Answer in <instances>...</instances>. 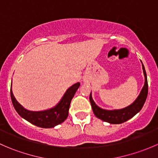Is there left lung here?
Returning <instances> with one entry per match:
<instances>
[{
  "label": "left lung",
  "mask_w": 158,
  "mask_h": 158,
  "mask_svg": "<svg viewBox=\"0 0 158 158\" xmlns=\"http://www.w3.org/2000/svg\"><path fill=\"white\" fill-rule=\"evenodd\" d=\"M141 63H142V62H141ZM142 69L144 76V86H143L139 95L135 99V101L132 104H131L130 106H127L124 109L114 110H106L102 109V108L98 107L95 104L93 98H92V92H91L89 100H90L92 111H93L94 114L98 118L101 119V120L104 121L106 122H109L110 124H122L129 120L131 118H133L137 113L141 111L146 101L148 92L147 74H146V71L143 63Z\"/></svg>",
  "instance_id": "left-lung-1"
}]
</instances>
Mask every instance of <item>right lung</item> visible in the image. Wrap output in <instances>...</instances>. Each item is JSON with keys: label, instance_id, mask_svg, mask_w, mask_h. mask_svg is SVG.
I'll use <instances>...</instances> for the list:
<instances>
[{"label": "right lung", "instance_id": "right-lung-1", "mask_svg": "<svg viewBox=\"0 0 158 158\" xmlns=\"http://www.w3.org/2000/svg\"><path fill=\"white\" fill-rule=\"evenodd\" d=\"M80 83L74 84L66 90L61 100L53 108L44 111H33L23 108L14 97L12 91V83L10 87V97L13 106L17 112L23 118L30 123L44 128H50L63 123L68 117L69 109L72 99L79 89Z\"/></svg>", "mask_w": 158, "mask_h": 158}]
</instances>
